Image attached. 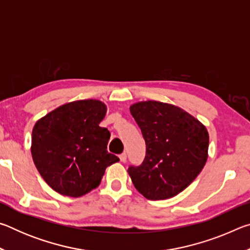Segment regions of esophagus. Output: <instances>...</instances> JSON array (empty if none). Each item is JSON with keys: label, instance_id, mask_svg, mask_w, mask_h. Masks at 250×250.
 Here are the masks:
<instances>
[{"label": "esophagus", "instance_id": "obj_1", "mask_svg": "<svg viewBox=\"0 0 250 250\" xmlns=\"http://www.w3.org/2000/svg\"><path fill=\"white\" fill-rule=\"evenodd\" d=\"M119 159H120L121 162H125V160H126V153H121V154L119 155Z\"/></svg>", "mask_w": 250, "mask_h": 250}]
</instances>
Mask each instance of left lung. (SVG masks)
I'll list each match as a JSON object with an SVG mask.
<instances>
[{"label": "left lung", "mask_w": 250, "mask_h": 250, "mask_svg": "<svg viewBox=\"0 0 250 250\" xmlns=\"http://www.w3.org/2000/svg\"><path fill=\"white\" fill-rule=\"evenodd\" d=\"M146 141V158L128 173L147 200L177 195L196 179L208 158L206 126L174 104L147 100L130 105Z\"/></svg>", "instance_id": "8db88e82"}]
</instances>
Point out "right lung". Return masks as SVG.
I'll return each mask as SVG.
<instances>
[{"label":"right lung","instance_id":"add662e5","mask_svg":"<svg viewBox=\"0 0 250 250\" xmlns=\"http://www.w3.org/2000/svg\"><path fill=\"white\" fill-rule=\"evenodd\" d=\"M105 112L103 101L77 100L37 120L32 131L33 161L54 191L83 196L98 188L105 168L119 161L107 151L110 132L99 125Z\"/></svg>","mask_w":250,"mask_h":250}]
</instances>
